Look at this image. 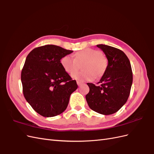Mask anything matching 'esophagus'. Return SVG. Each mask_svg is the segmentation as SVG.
<instances>
[{
    "instance_id": "34e87169",
    "label": "esophagus",
    "mask_w": 154,
    "mask_h": 154,
    "mask_svg": "<svg viewBox=\"0 0 154 154\" xmlns=\"http://www.w3.org/2000/svg\"><path fill=\"white\" fill-rule=\"evenodd\" d=\"M83 83L82 82H81V81H79V80L77 81V84H78V86H80L81 85L83 84Z\"/></svg>"
}]
</instances>
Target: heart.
Returning <instances> with one entry per match:
<instances>
[{
	"label": "heart",
	"instance_id": "heart-1",
	"mask_svg": "<svg viewBox=\"0 0 154 154\" xmlns=\"http://www.w3.org/2000/svg\"><path fill=\"white\" fill-rule=\"evenodd\" d=\"M84 62L83 72H74L78 67V63ZM63 69L71 74L76 80L92 81L96 77L103 75L107 67V60L102 55L100 51L87 48L75 54V58L71 55H66L60 61Z\"/></svg>",
	"mask_w": 154,
	"mask_h": 154
}]
</instances>
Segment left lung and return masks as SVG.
Returning a JSON list of instances; mask_svg holds the SVG:
<instances>
[{
  "label": "left lung",
  "instance_id": "8db88e82",
  "mask_svg": "<svg viewBox=\"0 0 154 154\" xmlns=\"http://www.w3.org/2000/svg\"><path fill=\"white\" fill-rule=\"evenodd\" d=\"M106 55L108 65L95 85L87 83L89 92L85 98L90 108L96 112L110 115L118 112L127 102L132 84L131 65L128 57L122 50L109 45L99 44Z\"/></svg>",
  "mask_w": 154,
  "mask_h": 154
}]
</instances>
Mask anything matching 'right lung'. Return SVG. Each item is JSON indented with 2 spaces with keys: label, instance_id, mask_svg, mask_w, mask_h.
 Wrapping results in <instances>:
<instances>
[{
  "label": "right lung",
  "instance_id": "obj_1",
  "mask_svg": "<svg viewBox=\"0 0 154 154\" xmlns=\"http://www.w3.org/2000/svg\"><path fill=\"white\" fill-rule=\"evenodd\" d=\"M73 52L54 45L32 49L21 72L23 94L37 113L53 117L67 109L78 85L62 66L60 60Z\"/></svg>",
  "mask_w": 154,
  "mask_h": 154
}]
</instances>
